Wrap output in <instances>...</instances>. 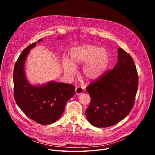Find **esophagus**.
Here are the masks:
<instances>
[{
  "mask_svg": "<svg viewBox=\"0 0 155 155\" xmlns=\"http://www.w3.org/2000/svg\"><path fill=\"white\" fill-rule=\"evenodd\" d=\"M83 88L82 87H80V86H79V87H76V89H75V93H76L77 94H78V95L81 94L83 93Z\"/></svg>",
  "mask_w": 155,
  "mask_h": 155,
  "instance_id": "34e87169",
  "label": "esophagus"
}]
</instances>
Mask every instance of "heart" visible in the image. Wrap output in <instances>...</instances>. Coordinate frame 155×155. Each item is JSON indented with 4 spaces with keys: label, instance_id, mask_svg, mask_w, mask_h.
I'll use <instances>...</instances> for the list:
<instances>
[{
    "label": "heart",
    "instance_id": "obj_1",
    "mask_svg": "<svg viewBox=\"0 0 155 155\" xmlns=\"http://www.w3.org/2000/svg\"><path fill=\"white\" fill-rule=\"evenodd\" d=\"M70 59L63 61L64 72L69 75H74L76 68L84 64L81 74L83 77L89 81H94L104 75L108 69L110 55L104 48L84 44L72 49Z\"/></svg>",
    "mask_w": 155,
    "mask_h": 155
}]
</instances>
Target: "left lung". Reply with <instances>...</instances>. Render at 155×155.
I'll return each instance as SVG.
<instances>
[{
	"mask_svg": "<svg viewBox=\"0 0 155 155\" xmlns=\"http://www.w3.org/2000/svg\"><path fill=\"white\" fill-rule=\"evenodd\" d=\"M118 62L112 70L86 87L91 102L85 115L91 124L107 127L124 119L134 106L138 90V75L132 57L118 49Z\"/></svg>",
	"mask_w": 155,
	"mask_h": 155,
	"instance_id": "8db88e82",
	"label": "left lung"
}]
</instances>
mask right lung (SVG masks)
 Segmentation results:
<instances>
[{
    "label": "right lung",
    "mask_w": 155,
    "mask_h": 155,
    "mask_svg": "<svg viewBox=\"0 0 155 155\" xmlns=\"http://www.w3.org/2000/svg\"><path fill=\"white\" fill-rule=\"evenodd\" d=\"M40 41L42 39L38 40ZM36 43L26 47L15 64L14 97L19 108L29 118L41 124H50L61 117L66 103L75 94V86L53 81L38 86L28 82L25 64L30 50L35 47Z\"/></svg>",
    "instance_id": "add662e5"
}]
</instances>
